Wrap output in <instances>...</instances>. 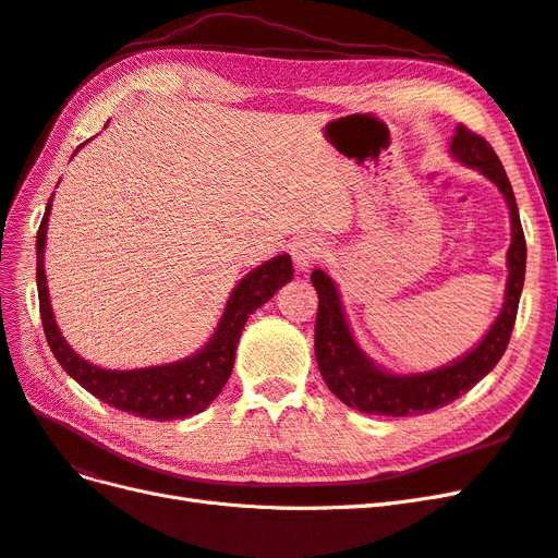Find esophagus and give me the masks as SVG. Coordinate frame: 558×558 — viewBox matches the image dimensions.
I'll list each match as a JSON object with an SVG mask.
<instances>
[{"instance_id":"obj_1","label":"esophagus","mask_w":558,"mask_h":558,"mask_svg":"<svg viewBox=\"0 0 558 558\" xmlns=\"http://www.w3.org/2000/svg\"><path fill=\"white\" fill-rule=\"evenodd\" d=\"M291 256H293V263L298 267V272H307V269L324 256V244H320V240H314V238H305V240H298L291 248Z\"/></svg>"}]
</instances>
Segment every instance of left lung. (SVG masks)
<instances>
[{
  "instance_id": "obj_1",
  "label": "left lung",
  "mask_w": 558,
  "mask_h": 558,
  "mask_svg": "<svg viewBox=\"0 0 558 558\" xmlns=\"http://www.w3.org/2000/svg\"><path fill=\"white\" fill-rule=\"evenodd\" d=\"M451 154L461 162L477 167L486 179H492L510 207L512 244L508 251L510 277L508 289H505V305L492 330L484 335V340L468 356L440 369H433V373L400 377L384 373L353 342L332 279L324 269H314L312 283L318 293L314 351L320 377H324V381L337 398L359 412L410 416L442 408V404L453 402L456 398L470 391L482 377L492 373L510 344L523 289V275H526V238H523L521 230L512 185L492 144L470 128H456L451 140Z\"/></svg>"
}]
</instances>
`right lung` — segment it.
Listing matches in <instances>:
<instances>
[{"mask_svg":"<svg viewBox=\"0 0 558 558\" xmlns=\"http://www.w3.org/2000/svg\"><path fill=\"white\" fill-rule=\"evenodd\" d=\"M48 211L50 202L37 232V289L46 342L64 373L76 379L88 393L111 404V408L134 416H144L150 421H174L207 410L211 400L221 393V388L232 373L234 351H238L246 318L260 305H265L286 281L293 279V263L286 253L248 272L234 286L226 314L209 344L191 359L158 367L128 369V373H121V369H102L76 356L60 335L53 310H50L44 272Z\"/></svg>","mask_w":558,"mask_h":558,"instance_id":"add662e5","label":"right lung"}]
</instances>
